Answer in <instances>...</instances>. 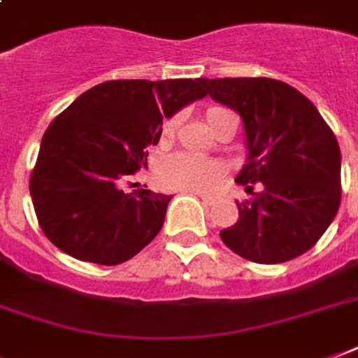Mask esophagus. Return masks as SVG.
Returning a JSON list of instances; mask_svg holds the SVG:
<instances>
[{
  "label": "esophagus",
  "mask_w": 358,
  "mask_h": 358,
  "mask_svg": "<svg viewBox=\"0 0 358 358\" xmlns=\"http://www.w3.org/2000/svg\"><path fill=\"white\" fill-rule=\"evenodd\" d=\"M192 194H194V196L200 198V200H204L206 204H211V202H213V200H215V198L210 196V194H202V192H192Z\"/></svg>",
  "instance_id": "obj_1"
}]
</instances>
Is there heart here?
I'll return each instance as SVG.
<instances>
[{
    "label": "heart",
    "mask_w": 358,
    "mask_h": 358,
    "mask_svg": "<svg viewBox=\"0 0 358 358\" xmlns=\"http://www.w3.org/2000/svg\"><path fill=\"white\" fill-rule=\"evenodd\" d=\"M223 108H210L206 112L208 124H213ZM176 129V122L169 120L164 125V139H169ZM225 176V169L221 164L213 160H206L200 156L187 152H177L162 160L158 168V177L164 182V187L176 190H187V192H206L211 190Z\"/></svg>",
    "instance_id": "heart-1"
}]
</instances>
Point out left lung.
Here are the masks:
<instances>
[{"mask_svg":"<svg viewBox=\"0 0 358 358\" xmlns=\"http://www.w3.org/2000/svg\"><path fill=\"white\" fill-rule=\"evenodd\" d=\"M206 93L238 112L246 131V164L236 182L252 192L238 221L221 240L248 262L273 265L311 250L338 213L341 152L317 106L271 78H200Z\"/></svg>","mask_w":358,"mask_h":358,"instance_id":"8db88e82","label":"left lung"}]
</instances>
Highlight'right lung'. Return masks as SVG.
Returning <instances> with one entry per match:
<instances>
[{
	"instance_id": "right-lung-1",
	"label": "right lung",
	"mask_w": 358,
	"mask_h": 358,
	"mask_svg": "<svg viewBox=\"0 0 358 358\" xmlns=\"http://www.w3.org/2000/svg\"><path fill=\"white\" fill-rule=\"evenodd\" d=\"M206 96L200 80H112L85 91L47 127L30 177L41 231L80 262L118 265L160 233L171 196L120 182L147 168L162 120Z\"/></svg>"
}]
</instances>
